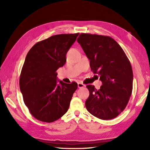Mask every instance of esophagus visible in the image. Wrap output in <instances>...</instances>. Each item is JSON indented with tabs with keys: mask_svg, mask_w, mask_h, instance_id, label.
Returning a JSON list of instances; mask_svg holds the SVG:
<instances>
[{
	"mask_svg": "<svg viewBox=\"0 0 150 150\" xmlns=\"http://www.w3.org/2000/svg\"><path fill=\"white\" fill-rule=\"evenodd\" d=\"M85 86V85L83 84L82 83H81V82H79L78 83V88H83Z\"/></svg>",
	"mask_w": 150,
	"mask_h": 150,
	"instance_id": "esophagus-1",
	"label": "esophagus"
}]
</instances>
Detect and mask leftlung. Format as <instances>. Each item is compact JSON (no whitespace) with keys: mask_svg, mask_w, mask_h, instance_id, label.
<instances>
[{"mask_svg":"<svg viewBox=\"0 0 150 150\" xmlns=\"http://www.w3.org/2000/svg\"><path fill=\"white\" fill-rule=\"evenodd\" d=\"M77 42L90 60L91 69L103 83L99 90L86 86L90 95L86 108L100 119H114L125 109L132 95L133 75L129 60L110 37L81 33Z\"/></svg>","mask_w":150,"mask_h":150,"instance_id":"obj_1","label":"left lung"}]
</instances>
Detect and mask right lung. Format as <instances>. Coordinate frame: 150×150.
I'll list each match as a JSON object with an SVG mask.
<instances>
[{"label": "right lung", "instance_id": "right-lung-1", "mask_svg": "<svg viewBox=\"0 0 150 150\" xmlns=\"http://www.w3.org/2000/svg\"><path fill=\"white\" fill-rule=\"evenodd\" d=\"M79 33L60 34L36 43L28 53L19 79L24 104L37 120L52 122L68 110L77 84L57 81V70Z\"/></svg>", "mask_w": 150, "mask_h": 150}]
</instances>
